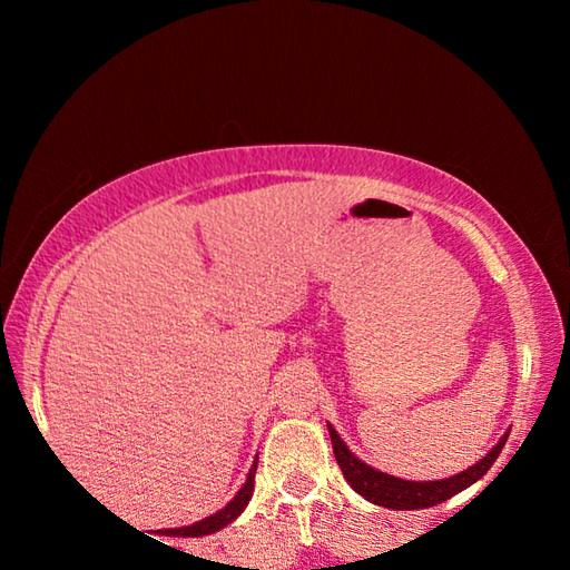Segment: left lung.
Segmentation results:
<instances>
[{
  "label": "left lung",
  "instance_id": "8db88e82",
  "mask_svg": "<svg viewBox=\"0 0 570 570\" xmlns=\"http://www.w3.org/2000/svg\"><path fill=\"white\" fill-rule=\"evenodd\" d=\"M330 438H332V448H334V458L340 462V468L344 472V478L350 485L360 493L362 498L370 500L374 505L382 508H392V510H417V508H432L438 503H445L448 498L458 495L460 490L470 488L472 482H478L485 472L493 468V462L498 460L500 450H503L508 432L500 438L498 445L488 452L485 458L475 465L458 472V475L445 478V480H402L387 475V472H380L366 465L354 452L344 445V440L336 435V430L330 424Z\"/></svg>",
  "mask_w": 570,
  "mask_h": 570
}]
</instances>
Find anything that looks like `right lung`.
I'll list each match as a JSON object with an SVG mask.
<instances>
[{
	"instance_id": "right-lung-1",
	"label": "right lung",
	"mask_w": 570,
	"mask_h": 570,
	"mask_svg": "<svg viewBox=\"0 0 570 570\" xmlns=\"http://www.w3.org/2000/svg\"><path fill=\"white\" fill-rule=\"evenodd\" d=\"M254 478H256V462H254V468L248 470V478H246V482H244V488L238 490L236 498L230 500V503H228L226 508H220L218 513H214V515L206 518V520H198V523H193V525H186V528H170V530H166V535H176V538H198V535L216 533V530L226 528L228 523H234V520H236L240 513H244V508L248 505L250 495H254Z\"/></svg>"
}]
</instances>
